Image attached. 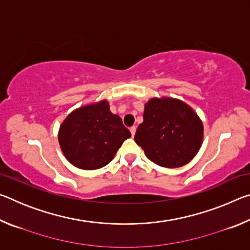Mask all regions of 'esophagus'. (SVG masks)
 Wrapping results in <instances>:
<instances>
[{"instance_id":"34e87169","label":"esophagus","mask_w":250,"mask_h":250,"mask_svg":"<svg viewBox=\"0 0 250 250\" xmlns=\"http://www.w3.org/2000/svg\"><path fill=\"white\" fill-rule=\"evenodd\" d=\"M135 131H137V128H135V126H132V128H130V132H131V135H132V137H134Z\"/></svg>"}]
</instances>
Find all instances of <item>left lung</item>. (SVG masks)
<instances>
[{"label": "left lung", "mask_w": 250, "mask_h": 250, "mask_svg": "<svg viewBox=\"0 0 250 250\" xmlns=\"http://www.w3.org/2000/svg\"><path fill=\"white\" fill-rule=\"evenodd\" d=\"M203 138V122L192 107L172 97H155L145 104L143 122L134 141L152 162L175 168L191 162Z\"/></svg>", "instance_id": "left-lung-1"}]
</instances>
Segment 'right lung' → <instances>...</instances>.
Segmentation results:
<instances>
[{
	"mask_svg": "<svg viewBox=\"0 0 250 250\" xmlns=\"http://www.w3.org/2000/svg\"><path fill=\"white\" fill-rule=\"evenodd\" d=\"M130 137L121 118L110 111L107 99L75 109L58 131L62 154L74 167L86 171L107 166Z\"/></svg>",
	"mask_w": 250,
	"mask_h": 250,
	"instance_id": "obj_1",
	"label": "right lung"
}]
</instances>
